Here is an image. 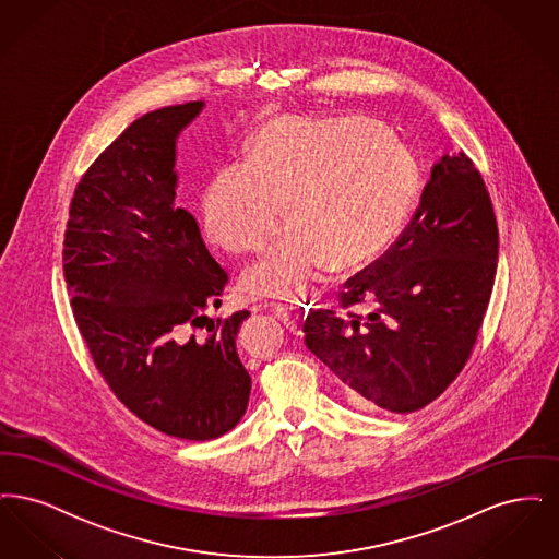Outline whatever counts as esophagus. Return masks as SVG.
Instances as JSON below:
<instances>
[{"label": "esophagus", "instance_id": "esophagus-1", "mask_svg": "<svg viewBox=\"0 0 559 559\" xmlns=\"http://www.w3.org/2000/svg\"><path fill=\"white\" fill-rule=\"evenodd\" d=\"M272 314L285 324V329H287V331H292V333H299L301 314H299L297 310L287 308V306H283V304H276V306H272Z\"/></svg>", "mask_w": 559, "mask_h": 559}]
</instances>
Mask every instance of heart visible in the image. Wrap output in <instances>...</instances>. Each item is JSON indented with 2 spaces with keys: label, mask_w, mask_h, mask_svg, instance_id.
<instances>
[{
  "label": "heart",
  "mask_w": 559,
  "mask_h": 559,
  "mask_svg": "<svg viewBox=\"0 0 559 559\" xmlns=\"http://www.w3.org/2000/svg\"><path fill=\"white\" fill-rule=\"evenodd\" d=\"M417 194L406 146L371 121L276 119L249 142L245 163L219 167L203 192L215 245L260 251L283 222L293 226L240 287L249 297L304 301L335 262L356 266L399 235Z\"/></svg>",
  "instance_id": "heart-1"
}]
</instances>
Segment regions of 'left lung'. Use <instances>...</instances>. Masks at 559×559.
I'll use <instances>...</instances> for the list:
<instances>
[{"label":"left lung","mask_w":559,"mask_h":559,"mask_svg":"<svg viewBox=\"0 0 559 559\" xmlns=\"http://www.w3.org/2000/svg\"><path fill=\"white\" fill-rule=\"evenodd\" d=\"M499 230L481 174L465 153L431 167L399 240L347 278L344 314L312 310L304 342L360 411L413 413L465 367L497 274ZM372 300L362 318L352 305Z\"/></svg>","instance_id":"obj_1"}]
</instances>
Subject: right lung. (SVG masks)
I'll return each instance as SVG.
<instances>
[{
    "label": "right lung",
    "mask_w": 559,
    "mask_h": 559,
    "mask_svg": "<svg viewBox=\"0 0 559 559\" xmlns=\"http://www.w3.org/2000/svg\"><path fill=\"white\" fill-rule=\"evenodd\" d=\"M205 103L142 115L92 163L64 233V278L81 337L112 394L182 440H213L247 411L237 354L247 310L213 322L228 274L176 203V142Z\"/></svg>",
    "instance_id": "add662e5"
}]
</instances>
